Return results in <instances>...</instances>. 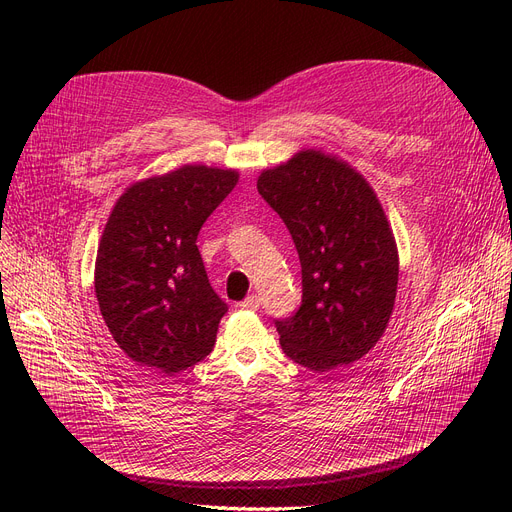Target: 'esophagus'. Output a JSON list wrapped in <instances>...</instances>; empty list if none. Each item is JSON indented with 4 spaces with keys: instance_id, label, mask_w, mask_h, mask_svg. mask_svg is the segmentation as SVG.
<instances>
[{
    "instance_id": "1",
    "label": "esophagus",
    "mask_w": 512,
    "mask_h": 512,
    "mask_svg": "<svg viewBox=\"0 0 512 512\" xmlns=\"http://www.w3.org/2000/svg\"><path fill=\"white\" fill-rule=\"evenodd\" d=\"M240 309H245V311H257V309H259V297H257V294H249V297L240 303Z\"/></svg>"
}]
</instances>
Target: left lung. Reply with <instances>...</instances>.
<instances>
[{"mask_svg": "<svg viewBox=\"0 0 512 512\" xmlns=\"http://www.w3.org/2000/svg\"><path fill=\"white\" fill-rule=\"evenodd\" d=\"M259 195L292 234L303 267V303L276 321L286 357L311 371L351 365L388 326L398 249L369 182L336 155L303 149L263 170Z\"/></svg>", "mask_w": 512, "mask_h": 512, "instance_id": "1", "label": "left lung"}]
</instances>
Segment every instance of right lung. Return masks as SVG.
Returning <instances> with one entry per match:
<instances>
[{"label":"right lung","mask_w":512,"mask_h":512,"mask_svg":"<svg viewBox=\"0 0 512 512\" xmlns=\"http://www.w3.org/2000/svg\"><path fill=\"white\" fill-rule=\"evenodd\" d=\"M236 182V170L186 164L132 182L116 201L99 240L95 294L137 365L172 375L211 353L228 307L207 280L197 236Z\"/></svg>","instance_id":"right-lung-1"}]
</instances>
